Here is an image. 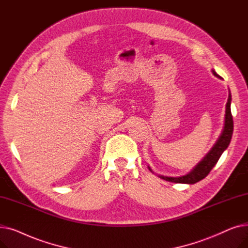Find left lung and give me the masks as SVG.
I'll return each instance as SVG.
<instances>
[{"mask_svg":"<svg viewBox=\"0 0 248 248\" xmlns=\"http://www.w3.org/2000/svg\"><path fill=\"white\" fill-rule=\"evenodd\" d=\"M212 72L215 76H217L218 78H221L214 70H212ZM230 104H231V93L229 90L228 99H227V103H226V110H225L224 127L222 129V133H221L218 140L214 144V146L211 148V150L209 152L206 154L205 157L196 166H195L188 174H186L184 176L167 177V176H163V175H158L161 179H164L169 182H173V183L195 184V183H197V182L201 181L202 179H204L208 174L210 173V171L212 170L213 167L216 165L219 158L221 157V155H222L223 152L228 148L231 138H232L233 119H232V114H231ZM148 168L151 172H153L152 169L149 166H148Z\"/></svg>","mask_w":248,"mask_h":248,"instance_id":"left-lung-1","label":"left lung"}]
</instances>
